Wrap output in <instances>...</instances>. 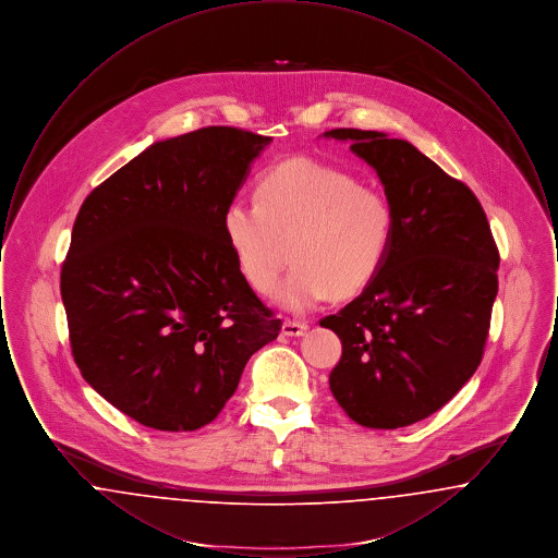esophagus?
<instances>
[{
  "label": "esophagus",
  "mask_w": 558,
  "mask_h": 558,
  "mask_svg": "<svg viewBox=\"0 0 558 558\" xmlns=\"http://www.w3.org/2000/svg\"><path fill=\"white\" fill-rule=\"evenodd\" d=\"M307 330H310V326L305 322H296V319L282 322V335H287V337H303Z\"/></svg>",
  "instance_id": "obj_1"
}]
</instances>
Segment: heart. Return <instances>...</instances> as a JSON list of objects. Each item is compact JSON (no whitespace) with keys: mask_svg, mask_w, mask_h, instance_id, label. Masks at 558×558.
Listing matches in <instances>:
<instances>
[{"mask_svg":"<svg viewBox=\"0 0 558 558\" xmlns=\"http://www.w3.org/2000/svg\"><path fill=\"white\" fill-rule=\"evenodd\" d=\"M257 201H234L223 211V234L246 282L271 292L291 242L292 266L276 299L294 312L330 294L364 291L387 259L396 213L357 175L310 157L282 160L264 171Z\"/></svg>","mask_w":558,"mask_h":558,"instance_id":"obj_1","label":"heart"}]
</instances>
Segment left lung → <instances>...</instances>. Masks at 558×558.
I'll return each instance as SVG.
<instances>
[{
    "label": "left lung",
    "mask_w": 558,
    "mask_h": 558,
    "mask_svg": "<svg viewBox=\"0 0 558 558\" xmlns=\"http://www.w3.org/2000/svg\"><path fill=\"white\" fill-rule=\"evenodd\" d=\"M324 135L351 142L396 213L376 278L339 314L319 319L343 345L330 391L357 425H414L477 371L500 253L473 190L410 142L351 128Z\"/></svg>",
    "instance_id": "1"
}]
</instances>
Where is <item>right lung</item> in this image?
Returning <instances> with one entry per match:
<instances>
[{
  "label": "right lung",
  "mask_w": 558,
  "mask_h": 558,
  "mask_svg": "<svg viewBox=\"0 0 558 558\" xmlns=\"http://www.w3.org/2000/svg\"><path fill=\"white\" fill-rule=\"evenodd\" d=\"M269 142L223 125L157 142L81 205L60 271L71 351L140 425H209L248 357L280 335L221 223Z\"/></svg>",
  "instance_id": "obj_1"
}]
</instances>
